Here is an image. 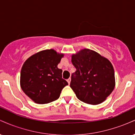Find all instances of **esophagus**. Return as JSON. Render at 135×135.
Here are the masks:
<instances>
[{"instance_id":"obj_1","label":"esophagus","mask_w":135,"mask_h":135,"mask_svg":"<svg viewBox=\"0 0 135 135\" xmlns=\"http://www.w3.org/2000/svg\"><path fill=\"white\" fill-rule=\"evenodd\" d=\"M67 80L68 83H69V84H70V81H71V79H70V78L68 79H67V80Z\"/></svg>"}]
</instances>
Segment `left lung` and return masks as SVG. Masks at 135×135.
I'll return each instance as SVG.
<instances>
[{
    "mask_svg": "<svg viewBox=\"0 0 135 135\" xmlns=\"http://www.w3.org/2000/svg\"><path fill=\"white\" fill-rule=\"evenodd\" d=\"M76 70L70 86L80 101L91 105L101 103L114 90V68L107 58L88 49L72 55Z\"/></svg>",
    "mask_w": 135,
    "mask_h": 135,
    "instance_id": "1",
    "label": "left lung"
}]
</instances>
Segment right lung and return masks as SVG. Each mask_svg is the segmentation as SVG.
Instances as JSON below:
<instances>
[{
  "mask_svg": "<svg viewBox=\"0 0 135 135\" xmlns=\"http://www.w3.org/2000/svg\"><path fill=\"white\" fill-rule=\"evenodd\" d=\"M63 54L53 49L37 52L24 63L21 71V88L30 98L38 104L55 101L68 83L58 68Z\"/></svg>",
  "mask_w": 135,
  "mask_h": 135,
  "instance_id": "add662e5",
  "label": "right lung"
}]
</instances>
